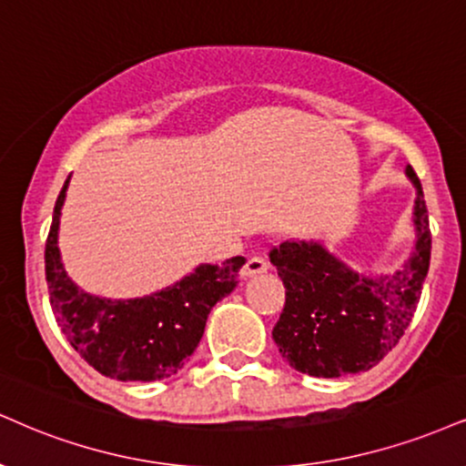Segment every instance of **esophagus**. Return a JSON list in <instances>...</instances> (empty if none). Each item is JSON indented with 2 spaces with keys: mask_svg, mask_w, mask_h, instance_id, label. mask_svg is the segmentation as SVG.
Instances as JSON below:
<instances>
[{
  "mask_svg": "<svg viewBox=\"0 0 466 466\" xmlns=\"http://www.w3.org/2000/svg\"><path fill=\"white\" fill-rule=\"evenodd\" d=\"M267 271H268V262H267V258H262V256H251L243 267L245 278L258 276V273H267Z\"/></svg>",
  "mask_w": 466,
  "mask_h": 466,
  "instance_id": "esophagus-1",
  "label": "esophagus"
}]
</instances>
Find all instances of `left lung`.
<instances>
[{"mask_svg": "<svg viewBox=\"0 0 466 466\" xmlns=\"http://www.w3.org/2000/svg\"><path fill=\"white\" fill-rule=\"evenodd\" d=\"M414 226L419 240L408 265L378 279L358 276L317 243H282L268 251L287 289L273 325L279 354L297 371L340 378L369 371L389 354L410 325L430 268L431 232L417 173Z\"/></svg>", "mask_w": 466, "mask_h": 466, "instance_id": "8db88e82", "label": "left lung"}]
</instances>
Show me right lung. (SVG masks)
Instances as JSON below:
<instances>
[{
    "label": "right lung",
    "mask_w": 466,
    "mask_h": 466,
    "mask_svg": "<svg viewBox=\"0 0 466 466\" xmlns=\"http://www.w3.org/2000/svg\"><path fill=\"white\" fill-rule=\"evenodd\" d=\"M66 184L69 177L56 199L45 243V279L56 321L73 350L102 375L123 382L171 378L199 345L212 306L238 284L245 258L234 256L221 267L201 265L182 282L143 299L86 295L66 278L56 245Z\"/></svg>",
    "instance_id": "1"
}]
</instances>
